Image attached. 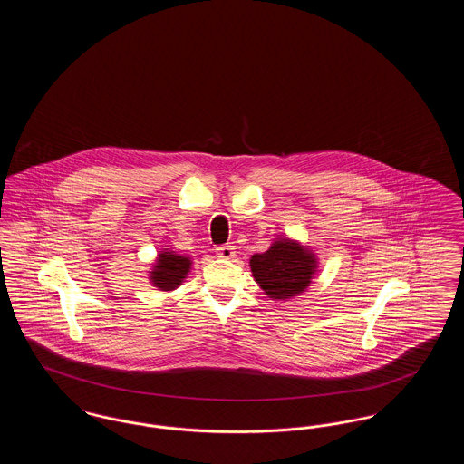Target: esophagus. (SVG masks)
I'll return each instance as SVG.
<instances>
[{
	"instance_id": "obj_1",
	"label": "esophagus",
	"mask_w": 464,
	"mask_h": 464,
	"mask_svg": "<svg viewBox=\"0 0 464 464\" xmlns=\"http://www.w3.org/2000/svg\"><path fill=\"white\" fill-rule=\"evenodd\" d=\"M216 254H218L219 259H233V257L237 256L233 245H222V246H218V248H216Z\"/></svg>"
}]
</instances>
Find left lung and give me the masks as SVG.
Returning a JSON list of instances; mask_svg holds the SVG:
<instances>
[{
	"mask_svg": "<svg viewBox=\"0 0 464 464\" xmlns=\"http://www.w3.org/2000/svg\"><path fill=\"white\" fill-rule=\"evenodd\" d=\"M318 259L308 245L278 238L263 254L250 257V271L259 287L271 299L285 301L301 295L311 285Z\"/></svg>",
	"mask_w": 464,
	"mask_h": 464,
	"instance_id": "left-lung-1",
	"label": "left lung"
}]
</instances>
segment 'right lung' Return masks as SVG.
I'll return each mask as SVG.
<instances>
[{
  "label": "right lung",
  "instance_id": "right-lung-1",
  "mask_svg": "<svg viewBox=\"0 0 464 464\" xmlns=\"http://www.w3.org/2000/svg\"><path fill=\"white\" fill-rule=\"evenodd\" d=\"M191 257L176 254L174 250L163 248L160 250L156 257L155 265L150 271V280L153 287L163 292L174 290V288L182 285L184 278L188 276L191 269Z\"/></svg>",
  "mask_w": 464,
  "mask_h": 464
}]
</instances>
